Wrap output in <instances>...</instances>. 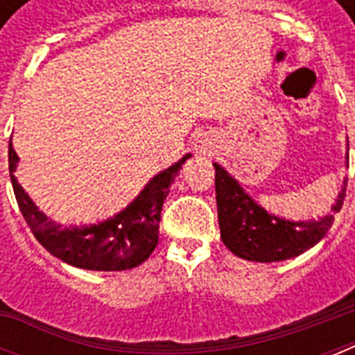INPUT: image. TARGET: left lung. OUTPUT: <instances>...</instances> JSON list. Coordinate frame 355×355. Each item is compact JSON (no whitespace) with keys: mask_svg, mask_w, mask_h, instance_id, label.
Listing matches in <instances>:
<instances>
[{"mask_svg":"<svg viewBox=\"0 0 355 355\" xmlns=\"http://www.w3.org/2000/svg\"><path fill=\"white\" fill-rule=\"evenodd\" d=\"M214 167L221 239L230 252L248 261L270 263L306 252L328 234L347 195L348 178H345L330 216L319 221H289L261 208L219 164Z\"/></svg>","mask_w":355,"mask_h":355,"instance_id":"1","label":"left lung"}]
</instances>
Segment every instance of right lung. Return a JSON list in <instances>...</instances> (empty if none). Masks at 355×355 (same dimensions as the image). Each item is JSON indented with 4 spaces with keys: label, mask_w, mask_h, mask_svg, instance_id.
Returning a JSON list of instances; mask_svg holds the SVG:
<instances>
[{
    "label": "right lung",
    "mask_w": 355,
    "mask_h": 355,
    "mask_svg": "<svg viewBox=\"0 0 355 355\" xmlns=\"http://www.w3.org/2000/svg\"><path fill=\"white\" fill-rule=\"evenodd\" d=\"M189 156L184 155L177 164L150 178L125 210L107 221L86 227H62L36 208L14 177L18 155L12 149V141H8V171L19 211L47 252L79 269L125 270L144 263L158 245L162 206Z\"/></svg>",
    "instance_id": "add662e5"
}]
</instances>
